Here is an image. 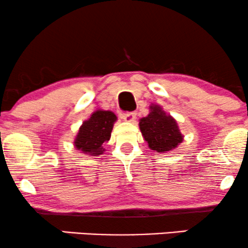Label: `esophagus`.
<instances>
[{"label":"esophagus","instance_id":"34e87169","mask_svg":"<svg viewBox=\"0 0 248 248\" xmlns=\"http://www.w3.org/2000/svg\"><path fill=\"white\" fill-rule=\"evenodd\" d=\"M122 118H123L125 122L132 123L134 119H136V114H134V112H130V114H123L122 115Z\"/></svg>","mask_w":248,"mask_h":248}]
</instances>
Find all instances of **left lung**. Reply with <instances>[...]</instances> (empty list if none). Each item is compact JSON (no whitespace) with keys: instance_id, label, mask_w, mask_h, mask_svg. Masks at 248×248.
I'll list each match as a JSON object with an SVG mask.
<instances>
[{"instance_id":"8db88e82","label":"left lung","mask_w":248,"mask_h":248,"mask_svg":"<svg viewBox=\"0 0 248 248\" xmlns=\"http://www.w3.org/2000/svg\"><path fill=\"white\" fill-rule=\"evenodd\" d=\"M139 129L148 147L156 153L173 151L184 141L176 119L155 103L149 106V114L139 119Z\"/></svg>"}]
</instances>
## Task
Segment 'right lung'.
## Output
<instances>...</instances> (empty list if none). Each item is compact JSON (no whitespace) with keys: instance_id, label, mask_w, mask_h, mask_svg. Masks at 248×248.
<instances>
[{"instance_id":"obj_1","label":"right lung","mask_w":248,"mask_h":248,"mask_svg":"<svg viewBox=\"0 0 248 248\" xmlns=\"http://www.w3.org/2000/svg\"><path fill=\"white\" fill-rule=\"evenodd\" d=\"M117 116L110 110L96 109L90 118L82 122L77 136L73 140L75 148L87 156H97L103 154V142L108 141Z\"/></svg>"}]
</instances>
